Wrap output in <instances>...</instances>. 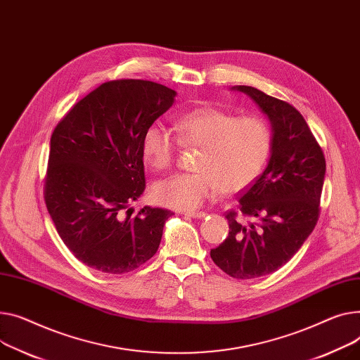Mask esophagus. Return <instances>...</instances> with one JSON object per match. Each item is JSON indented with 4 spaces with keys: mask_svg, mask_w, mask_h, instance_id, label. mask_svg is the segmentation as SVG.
I'll return each mask as SVG.
<instances>
[{
    "mask_svg": "<svg viewBox=\"0 0 360 360\" xmlns=\"http://www.w3.org/2000/svg\"><path fill=\"white\" fill-rule=\"evenodd\" d=\"M185 215H188V217H193V219H204L207 212L205 211H197V212H186Z\"/></svg>",
    "mask_w": 360,
    "mask_h": 360,
    "instance_id": "1",
    "label": "esophagus"
}]
</instances>
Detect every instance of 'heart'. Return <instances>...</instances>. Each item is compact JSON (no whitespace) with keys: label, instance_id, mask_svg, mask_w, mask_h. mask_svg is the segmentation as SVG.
Returning a JSON list of instances; mask_svg holds the SVG:
<instances>
[{"label":"heart","instance_id":"heart-1","mask_svg":"<svg viewBox=\"0 0 360 360\" xmlns=\"http://www.w3.org/2000/svg\"><path fill=\"white\" fill-rule=\"evenodd\" d=\"M176 138L159 123L141 137V155L156 172L167 171L176 159L178 143L198 148L197 171L176 174L153 186L158 204L194 211L221 189L226 194L249 186L263 171L274 146V131L265 118L217 108L198 107L184 112L175 123Z\"/></svg>","mask_w":360,"mask_h":360}]
</instances>
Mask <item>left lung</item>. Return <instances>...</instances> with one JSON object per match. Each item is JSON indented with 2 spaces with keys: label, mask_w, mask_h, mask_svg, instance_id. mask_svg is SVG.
Segmentation results:
<instances>
[{
  "label": "left lung",
  "mask_w": 360,
  "mask_h": 360,
  "mask_svg": "<svg viewBox=\"0 0 360 360\" xmlns=\"http://www.w3.org/2000/svg\"><path fill=\"white\" fill-rule=\"evenodd\" d=\"M271 120L274 146L266 169L240 191L226 214L229 237L211 259L236 279L269 275L285 265L314 230L326 175L324 153L301 112L253 86H233Z\"/></svg>",
  "instance_id": "8db88e82"
}]
</instances>
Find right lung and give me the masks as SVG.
I'll return each mask as SVG.
<instances>
[{
    "instance_id": "1",
    "label": "right lung",
    "mask_w": 360,
    "mask_h": 360,
    "mask_svg": "<svg viewBox=\"0 0 360 360\" xmlns=\"http://www.w3.org/2000/svg\"><path fill=\"white\" fill-rule=\"evenodd\" d=\"M176 92L143 79L104 82L78 101L51 137L44 202L78 260L120 275L148 262L172 211L130 204L146 188L141 137Z\"/></svg>"
}]
</instances>
